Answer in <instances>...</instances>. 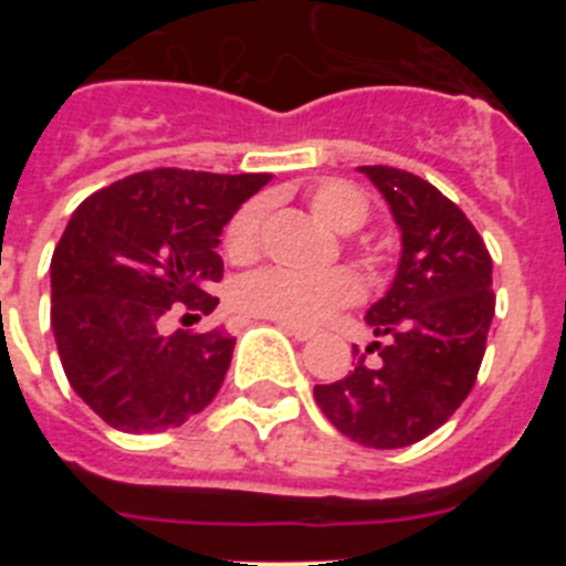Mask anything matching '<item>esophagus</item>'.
I'll return each instance as SVG.
<instances>
[{
    "label": "esophagus",
    "instance_id": "obj_1",
    "mask_svg": "<svg viewBox=\"0 0 566 566\" xmlns=\"http://www.w3.org/2000/svg\"><path fill=\"white\" fill-rule=\"evenodd\" d=\"M277 328H283V332L289 334V337H294V339H300V343H306V339H312L314 334V328H306V326H292V323H277Z\"/></svg>",
    "mask_w": 566,
    "mask_h": 566
}]
</instances>
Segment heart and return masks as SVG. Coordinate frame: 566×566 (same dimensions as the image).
<instances>
[{"label":"heart","mask_w":566,"mask_h":566,"mask_svg":"<svg viewBox=\"0 0 566 566\" xmlns=\"http://www.w3.org/2000/svg\"><path fill=\"white\" fill-rule=\"evenodd\" d=\"M308 209L317 221L339 234H352L368 221V201L357 187L345 181H323L308 192ZM263 203L252 201L238 209L227 227V252L232 260H252L260 249ZM359 297V283L345 269L328 272H286L263 269L243 277L234 289V306L249 317L277 319L292 326H312L339 306Z\"/></svg>","instance_id":"heart-1"}]
</instances>
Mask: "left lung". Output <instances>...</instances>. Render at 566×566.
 I'll return each instance as SVG.
<instances>
[{"label":"left lung","mask_w":566,"mask_h":566,"mask_svg":"<svg viewBox=\"0 0 566 566\" xmlns=\"http://www.w3.org/2000/svg\"><path fill=\"white\" fill-rule=\"evenodd\" d=\"M357 169L391 207L402 252L391 289L365 312L377 339L354 345V371L314 385V399L343 437L391 451L448 422L476 382L496 312L493 260L433 184L382 164Z\"/></svg>","instance_id":"1"}]
</instances>
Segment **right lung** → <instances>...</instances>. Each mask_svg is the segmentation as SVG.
<instances>
[{"instance_id":"obj_1","label":"right lung","mask_w":566,"mask_h":566,"mask_svg":"<svg viewBox=\"0 0 566 566\" xmlns=\"http://www.w3.org/2000/svg\"><path fill=\"white\" fill-rule=\"evenodd\" d=\"M269 172L149 169L70 214L50 260V326L70 388L115 431L155 433L201 413L232 363L223 328L164 334L178 308L212 314L221 232Z\"/></svg>"}]
</instances>
